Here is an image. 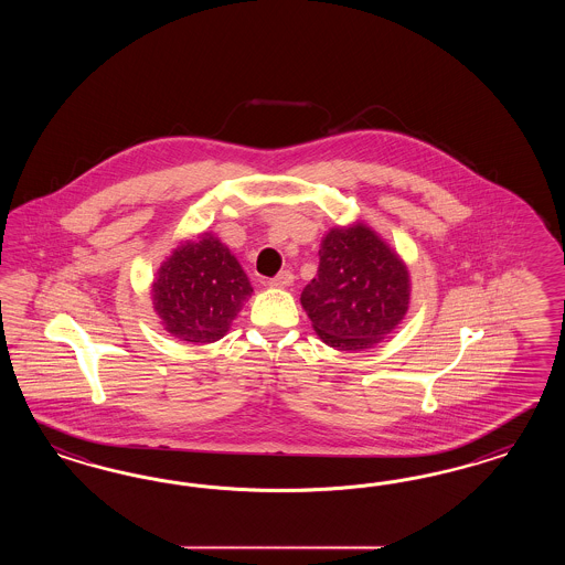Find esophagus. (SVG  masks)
<instances>
[{
	"instance_id": "1",
	"label": "esophagus",
	"mask_w": 565,
	"mask_h": 565,
	"mask_svg": "<svg viewBox=\"0 0 565 565\" xmlns=\"http://www.w3.org/2000/svg\"><path fill=\"white\" fill-rule=\"evenodd\" d=\"M274 288H288L294 284V274L291 271H281V274L274 277L271 281H269Z\"/></svg>"
}]
</instances>
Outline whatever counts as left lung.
Returning <instances> with one entry per match:
<instances>
[{
	"label": "left lung",
	"instance_id": "left-lung-1",
	"mask_svg": "<svg viewBox=\"0 0 565 565\" xmlns=\"http://www.w3.org/2000/svg\"><path fill=\"white\" fill-rule=\"evenodd\" d=\"M319 271L300 296L321 342L360 352L383 342L411 307V274L366 223L331 227L321 239Z\"/></svg>",
	"mask_w": 565,
	"mask_h": 565
}]
</instances>
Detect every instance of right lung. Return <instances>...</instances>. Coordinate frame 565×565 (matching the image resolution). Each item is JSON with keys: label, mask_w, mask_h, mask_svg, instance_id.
Listing matches in <instances>:
<instances>
[{"label": "right lung", "mask_w": 565, "mask_h": 565, "mask_svg": "<svg viewBox=\"0 0 565 565\" xmlns=\"http://www.w3.org/2000/svg\"><path fill=\"white\" fill-rule=\"evenodd\" d=\"M250 296L238 258L211 232L180 242L151 284L159 323L184 343L222 340Z\"/></svg>", "instance_id": "1"}]
</instances>
